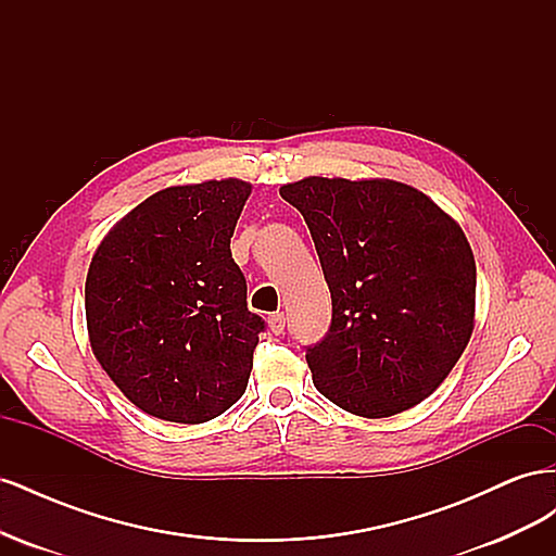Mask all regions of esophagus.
Segmentation results:
<instances>
[{
  "label": "esophagus",
  "mask_w": 556,
  "mask_h": 556,
  "mask_svg": "<svg viewBox=\"0 0 556 556\" xmlns=\"http://www.w3.org/2000/svg\"><path fill=\"white\" fill-rule=\"evenodd\" d=\"M268 329H271L276 336L285 331V315L282 313H271L268 315Z\"/></svg>",
  "instance_id": "34e87169"
}]
</instances>
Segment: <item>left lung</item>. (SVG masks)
Returning a JSON list of instances; mask_svg holds the SVG:
<instances>
[{"mask_svg":"<svg viewBox=\"0 0 556 556\" xmlns=\"http://www.w3.org/2000/svg\"><path fill=\"white\" fill-rule=\"evenodd\" d=\"M280 197L304 215L331 292V325L306 345L336 406L390 417L425 401L473 331L476 260L462 227L410 185L304 178Z\"/></svg>","mask_w":556,"mask_h":556,"instance_id":"left-lung-1","label":"left lung"}]
</instances>
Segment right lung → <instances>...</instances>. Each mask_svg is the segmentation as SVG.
Masks as SVG:
<instances>
[{
	"label": "right lung",
	"instance_id": "add662e5",
	"mask_svg": "<svg viewBox=\"0 0 556 556\" xmlns=\"http://www.w3.org/2000/svg\"><path fill=\"white\" fill-rule=\"evenodd\" d=\"M248 194L237 178L166 188L125 215L90 262L94 357L134 406L166 422H208L248 387L266 329L229 250Z\"/></svg>",
	"mask_w": 556,
	"mask_h": 556
}]
</instances>
